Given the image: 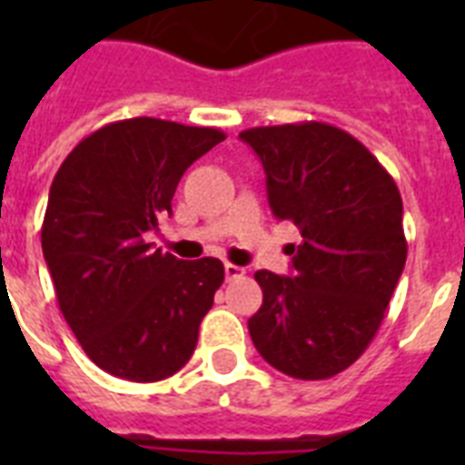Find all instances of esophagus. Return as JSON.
Instances as JSON below:
<instances>
[{"label":"esophagus","instance_id":"34e87169","mask_svg":"<svg viewBox=\"0 0 465 465\" xmlns=\"http://www.w3.org/2000/svg\"><path fill=\"white\" fill-rule=\"evenodd\" d=\"M224 275H226V280H239V277L246 275V270L241 268V265H233V262H226Z\"/></svg>","mask_w":465,"mask_h":465}]
</instances>
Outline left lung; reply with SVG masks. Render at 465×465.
Here are the masks:
<instances>
[{
	"label": "left lung",
	"instance_id": "1",
	"mask_svg": "<svg viewBox=\"0 0 465 465\" xmlns=\"http://www.w3.org/2000/svg\"><path fill=\"white\" fill-rule=\"evenodd\" d=\"M239 137L261 159L272 214L302 232L292 275L255 272L262 306L248 318L251 340L282 374L331 379L374 340L405 268L398 185L361 142L325 123Z\"/></svg>",
	"mask_w": 465,
	"mask_h": 465
}]
</instances>
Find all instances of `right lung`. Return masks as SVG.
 <instances>
[{"label":"right lung","mask_w":465,"mask_h":465,"mask_svg":"<svg viewBox=\"0 0 465 465\" xmlns=\"http://www.w3.org/2000/svg\"><path fill=\"white\" fill-rule=\"evenodd\" d=\"M222 140L226 134L214 127L118 120L84 137L54 173L43 255L62 316L108 374L161 381L195 352L224 265L178 261L147 233L171 212L190 163Z\"/></svg>","instance_id":"1"}]
</instances>
